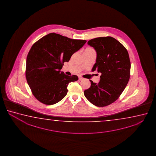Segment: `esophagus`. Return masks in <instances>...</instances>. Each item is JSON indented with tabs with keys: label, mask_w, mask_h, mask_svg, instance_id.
I'll use <instances>...</instances> for the list:
<instances>
[{
	"label": "esophagus",
	"mask_w": 156,
	"mask_h": 156,
	"mask_svg": "<svg viewBox=\"0 0 156 156\" xmlns=\"http://www.w3.org/2000/svg\"><path fill=\"white\" fill-rule=\"evenodd\" d=\"M79 80L80 81H81V80H83V78H82L81 77H79Z\"/></svg>",
	"instance_id": "34e87169"
}]
</instances>
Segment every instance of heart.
<instances>
[{"label": "heart", "instance_id": "1", "mask_svg": "<svg viewBox=\"0 0 156 156\" xmlns=\"http://www.w3.org/2000/svg\"><path fill=\"white\" fill-rule=\"evenodd\" d=\"M87 50L93 51V50L92 48H87Z\"/></svg>", "mask_w": 156, "mask_h": 156}]
</instances>
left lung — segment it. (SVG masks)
Wrapping results in <instances>:
<instances>
[{
  "mask_svg": "<svg viewBox=\"0 0 156 156\" xmlns=\"http://www.w3.org/2000/svg\"><path fill=\"white\" fill-rule=\"evenodd\" d=\"M87 44L97 53L92 70L101 75L98 84L90 80V87L84 91L85 97L98 107L108 105L119 98L129 81V54L121 42L111 37H97Z\"/></svg>",
  "mask_w": 156,
  "mask_h": 156,
  "instance_id": "left-lung-1",
  "label": "left lung"
}]
</instances>
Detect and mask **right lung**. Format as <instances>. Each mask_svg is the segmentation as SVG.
Here are the masks:
<instances>
[{
    "label": "right lung",
    "instance_id": "add662e5",
    "mask_svg": "<svg viewBox=\"0 0 156 156\" xmlns=\"http://www.w3.org/2000/svg\"><path fill=\"white\" fill-rule=\"evenodd\" d=\"M71 39L55 33L41 38L32 46L27 57V81L35 97L46 105H53L63 99L70 82L78 80L61 71L64 62L86 42Z\"/></svg>",
    "mask_w": 156,
    "mask_h": 156
}]
</instances>
